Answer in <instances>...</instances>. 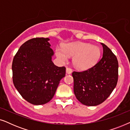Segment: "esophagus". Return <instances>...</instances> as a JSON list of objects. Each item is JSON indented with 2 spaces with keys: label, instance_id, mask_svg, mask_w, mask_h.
Masks as SVG:
<instances>
[{
  "label": "esophagus",
  "instance_id": "esophagus-1",
  "mask_svg": "<svg viewBox=\"0 0 130 130\" xmlns=\"http://www.w3.org/2000/svg\"><path fill=\"white\" fill-rule=\"evenodd\" d=\"M72 73V70L70 68H67L66 69V73L67 74H71Z\"/></svg>",
  "mask_w": 130,
  "mask_h": 130
}]
</instances>
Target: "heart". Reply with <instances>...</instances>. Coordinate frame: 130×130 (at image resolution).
Listing matches in <instances>:
<instances>
[{"instance_id": "1", "label": "heart", "mask_w": 130, "mask_h": 130, "mask_svg": "<svg viewBox=\"0 0 130 130\" xmlns=\"http://www.w3.org/2000/svg\"><path fill=\"white\" fill-rule=\"evenodd\" d=\"M55 54L61 62L68 61L69 56L73 57L74 66L80 70L91 68L98 63L101 56V50L96 45L82 42H72L57 47Z\"/></svg>"}]
</instances>
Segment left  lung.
I'll return each mask as SVG.
<instances>
[{
  "label": "left lung",
  "instance_id": "left-lung-1",
  "mask_svg": "<svg viewBox=\"0 0 130 130\" xmlns=\"http://www.w3.org/2000/svg\"><path fill=\"white\" fill-rule=\"evenodd\" d=\"M101 60L93 67L82 72H74V93L86 106H96L106 100L117 86L118 63L116 56L104 44Z\"/></svg>",
  "mask_w": 130,
  "mask_h": 130
}]
</instances>
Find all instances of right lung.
Instances as JSON below:
<instances>
[{
  "mask_svg": "<svg viewBox=\"0 0 130 130\" xmlns=\"http://www.w3.org/2000/svg\"><path fill=\"white\" fill-rule=\"evenodd\" d=\"M49 38H35L21 46L12 62L13 82L24 99L35 105L54 96L66 68L53 63Z\"/></svg>",
  "mask_w": 130,
  "mask_h": 130,
  "instance_id": "add662e5",
  "label": "right lung"
}]
</instances>
